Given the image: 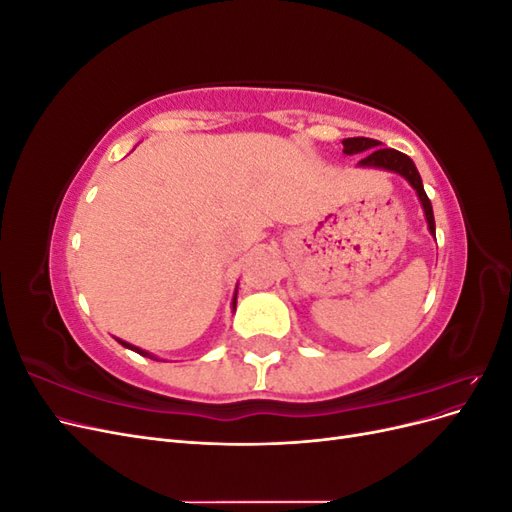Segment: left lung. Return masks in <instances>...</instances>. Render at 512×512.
Masks as SVG:
<instances>
[{
	"label": "left lung",
	"mask_w": 512,
	"mask_h": 512,
	"mask_svg": "<svg viewBox=\"0 0 512 512\" xmlns=\"http://www.w3.org/2000/svg\"><path fill=\"white\" fill-rule=\"evenodd\" d=\"M342 145H344V153H348V156H354V153H367V156L359 162V166L384 168V170H391V173H397V175L404 177L416 190V196H418V200H421L423 211H425V220H427L429 232L433 237H436V220H433L431 200L425 194L421 175H418L414 162L406 156V153H401L397 149H389V147L382 149L380 141H374V138H365V136L344 138Z\"/></svg>",
	"instance_id": "8db88e82"
}]
</instances>
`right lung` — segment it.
Segmentation results:
<instances>
[{"instance_id":"add662e5","label":"right lung","mask_w":512,"mask_h":512,"mask_svg":"<svg viewBox=\"0 0 512 512\" xmlns=\"http://www.w3.org/2000/svg\"><path fill=\"white\" fill-rule=\"evenodd\" d=\"M232 307H237V294H235V299H232ZM117 342H119L123 348H130V350H134V352H138V354L149 356V359H153V361H158V356H153V354H149V352H145V350H141V348H136V346H132V344H128V342H123V339H117Z\"/></svg>"}]
</instances>
